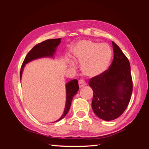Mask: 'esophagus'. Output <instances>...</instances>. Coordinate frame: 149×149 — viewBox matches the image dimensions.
Instances as JSON below:
<instances>
[{"label": "esophagus", "instance_id": "esophagus-1", "mask_svg": "<svg viewBox=\"0 0 149 149\" xmlns=\"http://www.w3.org/2000/svg\"><path fill=\"white\" fill-rule=\"evenodd\" d=\"M78 83H79V87L80 88L83 87V86H84L86 85V83L84 82V81H83L82 79H80V80L79 81Z\"/></svg>", "mask_w": 149, "mask_h": 149}]
</instances>
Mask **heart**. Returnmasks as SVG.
<instances>
[{
    "mask_svg": "<svg viewBox=\"0 0 149 149\" xmlns=\"http://www.w3.org/2000/svg\"><path fill=\"white\" fill-rule=\"evenodd\" d=\"M74 58L82 62L83 73L89 77H96L107 69L111 59L112 52L105 43L100 44L91 40H82L73 49Z\"/></svg>",
    "mask_w": 149,
    "mask_h": 149,
    "instance_id": "heart-1",
    "label": "heart"
}]
</instances>
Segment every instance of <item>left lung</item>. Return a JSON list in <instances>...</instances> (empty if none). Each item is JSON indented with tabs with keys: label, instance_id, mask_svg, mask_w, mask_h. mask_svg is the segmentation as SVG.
<instances>
[{
	"label": "left lung",
	"instance_id": "8db88e82",
	"mask_svg": "<svg viewBox=\"0 0 149 149\" xmlns=\"http://www.w3.org/2000/svg\"><path fill=\"white\" fill-rule=\"evenodd\" d=\"M114 59L109 69L89 81L93 90L92 108L104 120L118 118L127 108L132 93V79L128 58L112 42Z\"/></svg>",
	"mask_w": 149,
	"mask_h": 149
}]
</instances>
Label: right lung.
I'll use <instances>...</instances> for the list:
<instances>
[{
	"mask_svg": "<svg viewBox=\"0 0 149 149\" xmlns=\"http://www.w3.org/2000/svg\"><path fill=\"white\" fill-rule=\"evenodd\" d=\"M61 42V38H56V39H49L45 41H43L41 43L36 45L35 47L28 53L27 55L25 56V59L23 61V63L21 66L20 69V78L22 76V71H23L24 67L25 64L30 62L31 60H33L37 58L45 57V56H50L52 57L53 54L55 53L56 51V48L59 45V44ZM66 106L65 108L64 113L63 114L62 116L55 122H58L61 119H63L65 116L67 114L69 111L70 108L71 101L74 96L77 93L79 90V86L78 81L77 79H73L69 83H68L66 84Z\"/></svg>",
	"mask_w": 149,
	"mask_h": 149,
	"instance_id": "add662e5",
	"label": "right lung"
}]
</instances>
